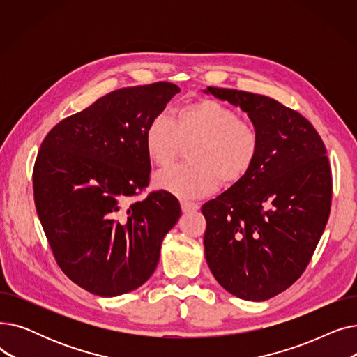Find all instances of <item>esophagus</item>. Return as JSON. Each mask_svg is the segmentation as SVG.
I'll list each match as a JSON object with an SVG mask.
<instances>
[{"label": "esophagus", "mask_w": 357, "mask_h": 357, "mask_svg": "<svg viewBox=\"0 0 357 357\" xmlns=\"http://www.w3.org/2000/svg\"><path fill=\"white\" fill-rule=\"evenodd\" d=\"M181 207H182V211H183L185 214H190V213H195V211L199 208V205L195 204V202L182 201V202H181Z\"/></svg>", "instance_id": "esophagus-1"}]
</instances>
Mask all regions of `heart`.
I'll return each instance as SVG.
<instances>
[{"instance_id":"heart-1","label":"heart","mask_w":357,"mask_h":357,"mask_svg":"<svg viewBox=\"0 0 357 357\" xmlns=\"http://www.w3.org/2000/svg\"><path fill=\"white\" fill-rule=\"evenodd\" d=\"M191 143L192 163L169 169L156 178L160 190L182 199L210 195L220 182L241 181L250 172L260 144L252 124L238 120L233 108L208 98L181 105L174 120L159 114L144 130L146 155L159 167L171 166L182 146Z\"/></svg>"}]
</instances>
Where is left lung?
Returning <instances> with one entry per match:
<instances>
[{
	"label": "left lung",
	"instance_id": "1",
	"mask_svg": "<svg viewBox=\"0 0 357 357\" xmlns=\"http://www.w3.org/2000/svg\"><path fill=\"white\" fill-rule=\"evenodd\" d=\"M240 107L259 135L250 172L202 205L205 259L217 282L246 301H265L305 271L330 215L327 150L299 112L259 93L204 89Z\"/></svg>",
	"mask_w": 357,
	"mask_h": 357
}]
</instances>
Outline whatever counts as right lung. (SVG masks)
<instances>
[{
	"mask_svg": "<svg viewBox=\"0 0 357 357\" xmlns=\"http://www.w3.org/2000/svg\"><path fill=\"white\" fill-rule=\"evenodd\" d=\"M169 82L112 91L56 124L33 171L37 215L63 273L85 291L119 296L153 275L163 237L181 217L150 181L144 130L179 92Z\"/></svg>",
	"mask_w": 357,
	"mask_h": 357,
	"instance_id": "1",
	"label": "right lung"
}]
</instances>
